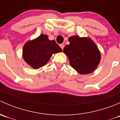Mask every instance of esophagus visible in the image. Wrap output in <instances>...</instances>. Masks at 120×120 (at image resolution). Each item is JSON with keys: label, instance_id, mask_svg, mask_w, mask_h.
<instances>
[{"label": "esophagus", "instance_id": "1", "mask_svg": "<svg viewBox=\"0 0 120 120\" xmlns=\"http://www.w3.org/2000/svg\"><path fill=\"white\" fill-rule=\"evenodd\" d=\"M60 48H61V49H63V48H64V45L63 44V43H62V44H60Z\"/></svg>", "mask_w": 120, "mask_h": 120}]
</instances>
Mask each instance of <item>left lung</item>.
<instances>
[{
    "instance_id": "8db88e82",
    "label": "left lung",
    "mask_w": 120,
    "mask_h": 120,
    "mask_svg": "<svg viewBox=\"0 0 120 120\" xmlns=\"http://www.w3.org/2000/svg\"><path fill=\"white\" fill-rule=\"evenodd\" d=\"M70 44L64 48L71 67L81 74L92 72L98 67L101 54L95 42L89 37L73 35L69 38Z\"/></svg>"
}]
</instances>
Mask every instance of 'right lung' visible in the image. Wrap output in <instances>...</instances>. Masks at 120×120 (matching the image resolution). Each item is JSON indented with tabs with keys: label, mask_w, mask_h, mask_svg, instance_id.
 <instances>
[{
	"label": "right lung",
	"mask_w": 120,
	"mask_h": 120,
	"mask_svg": "<svg viewBox=\"0 0 120 120\" xmlns=\"http://www.w3.org/2000/svg\"><path fill=\"white\" fill-rule=\"evenodd\" d=\"M61 52L62 49L54 40L50 41L47 35L41 34L25 43L22 58L31 67L38 69L46 64L53 54Z\"/></svg>",
	"instance_id": "right-lung-1"
}]
</instances>
